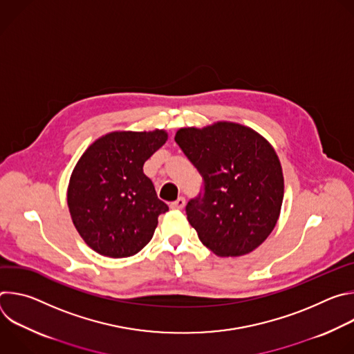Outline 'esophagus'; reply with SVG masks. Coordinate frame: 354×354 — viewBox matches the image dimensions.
Returning a JSON list of instances; mask_svg holds the SVG:
<instances>
[{"mask_svg": "<svg viewBox=\"0 0 354 354\" xmlns=\"http://www.w3.org/2000/svg\"><path fill=\"white\" fill-rule=\"evenodd\" d=\"M185 205H186L185 197H179L178 200L172 201V203H171V209H174V210H182V209L185 207Z\"/></svg>", "mask_w": 354, "mask_h": 354, "instance_id": "esophagus-1", "label": "esophagus"}]
</instances>
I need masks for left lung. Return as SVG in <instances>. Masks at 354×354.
<instances>
[{
	"label": "left lung",
	"mask_w": 354,
	"mask_h": 354,
	"mask_svg": "<svg viewBox=\"0 0 354 354\" xmlns=\"http://www.w3.org/2000/svg\"><path fill=\"white\" fill-rule=\"evenodd\" d=\"M175 141L203 178V194L186 206L198 239L217 257H242L273 231L284 178L272 144L250 127L217 122L182 127Z\"/></svg>",
	"instance_id": "obj_1"
}]
</instances>
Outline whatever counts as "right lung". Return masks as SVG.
Listing matches in <instances>:
<instances>
[{"label": "right lung", "mask_w": 354, "mask_h": 354, "mask_svg": "<svg viewBox=\"0 0 354 354\" xmlns=\"http://www.w3.org/2000/svg\"><path fill=\"white\" fill-rule=\"evenodd\" d=\"M168 140L165 130L112 131L95 140L73 169L67 205L74 227L99 255L129 258L154 235L169 207L144 175V162Z\"/></svg>", "instance_id": "obj_1"}]
</instances>
